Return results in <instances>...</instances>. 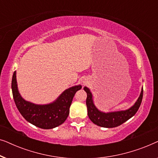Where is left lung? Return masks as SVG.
<instances>
[{"mask_svg": "<svg viewBox=\"0 0 158 158\" xmlns=\"http://www.w3.org/2000/svg\"><path fill=\"white\" fill-rule=\"evenodd\" d=\"M83 89L87 94L86 106L88 109V117L95 124L101 127H105V128H113V127L120 126L123 123L132 117L139 109L142 103V96H143V88H142L141 94L137 101L129 109L124 110V111L104 113V112L99 111L94 105L93 95L89 88L84 87Z\"/></svg>", "mask_w": 158, "mask_h": 158, "instance_id": "8db88e82", "label": "left lung"}]
</instances>
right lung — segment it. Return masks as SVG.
Listing matches in <instances>:
<instances>
[{
    "label": "right lung",
    "instance_id": "add662e5",
    "mask_svg": "<svg viewBox=\"0 0 158 158\" xmlns=\"http://www.w3.org/2000/svg\"><path fill=\"white\" fill-rule=\"evenodd\" d=\"M81 85L68 88L54 102L38 105L27 101L19 94L17 86L16 72L13 75L11 88L17 109L27 122L41 129H53L61 125L67 119L75 93L81 90Z\"/></svg>",
    "mask_w": 158,
    "mask_h": 158
}]
</instances>
